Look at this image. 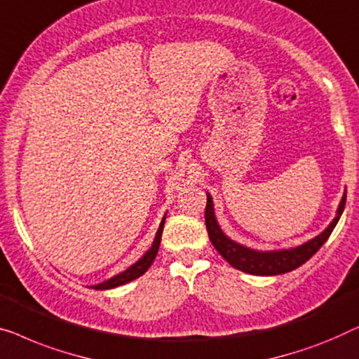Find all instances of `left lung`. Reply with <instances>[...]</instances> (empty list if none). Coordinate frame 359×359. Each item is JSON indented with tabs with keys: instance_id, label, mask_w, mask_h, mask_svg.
I'll return each mask as SVG.
<instances>
[{
	"instance_id": "1",
	"label": "left lung",
	"mask_w": 359,
	"mask_h": 359,
	"mask_svg": "<svg viewBox=\"0 0 359 359\" xmlns=\"http://www.w3.org/2000/svg\"><path fill=\"white\" fill-rule=\"evenodd\" d=\"M346 194H343L340 205L337 208L335 218L332 223L320 232L319 236L312 237L311 241L304 242V244L290 247V249H278V250H255L250 247L242 245L239 242L232 241L221 229L215 215V205L213 198L210 194H206V208H205V223L206 231H208L211 244L215 249L219 252L221 257L228 262L231 266L244 271V273L250 275H260V276H273V275H283L287 271L296 270L297 266L306 264L322 245L329 239L333 228H335L338 219L345 210Z\"/></svg>"
}]
</instances>
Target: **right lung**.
Returning <instances> with one entry per match:
<instances>
[{
	"mask_svg": "<svg viewBox=\"0 0 359 359\" xmlns=\"http://www.w3.org/2000/svg\"><path fill=\"white\" fill-rule=\"evenodd\" d=\"M168 215V213H165ZM165 215L163 221H161L159 228H158V232H156V237L153 241V244H151V247L148 250L144 252V255L141 257V259L138 262H135L133 265L128 266L127 270L122 271V273L115 275L112 276V278L105 280L102 283H99V285H94L90 287H94V290H112V287H117V286H122V285H127V283L133 281L136 278H140L141 275L144 273L146 270L149 269L151 264H153L156 255H158V250H159V244H161V236H163V229H164V221H165Z\"/></svg>",
	"mask_w": 359,
	"mask_h": 359,
	"instance_id": "obj_1",
	"label": "right lung"
}]
</instances>
